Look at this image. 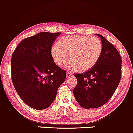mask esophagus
<instances>
[{"instance_id":"obj_1","label":"esophagus","mask_w":133,"mask_h":133,"mask_svg":"<svg viewBox=\"0 0 133 133\" xmlns=\"http://www.w3.org/2000/svg\"><path fill=\"white\" fill-rule=\"evenodd\" d=\"M72 74L71 72H68L66 73V77H68V78H69V77H71L72 76Z\"/></svg>"}]
</instances>
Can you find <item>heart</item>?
<instances>
[{"label":"heart","instance_id":"b5f03b06","mask_svg":"<svg viewBox=\"0 0 133 133\" xmlns=\"http://www.w3.org/2000/svg\"><path fill=\"white\" fill-rule=\"evenodd\" d=\"M103 45L99 39L86 36H69L51 47V53L59 66L65 64L71 57L66 69L84 72L94 66L99 59Z\"/></svg>","mask_w":133,"mask_h":133}]
</instances>
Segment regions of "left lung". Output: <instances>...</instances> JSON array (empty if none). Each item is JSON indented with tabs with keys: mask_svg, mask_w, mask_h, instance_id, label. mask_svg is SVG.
Instances as JSON below:
<instances>
[{
	"mask_svg": "<svg viewBox=\"0 0 133 133\" xmlns=\"http://www.w3.org/2000/svg\"><path fill=\"white\" fill-rule=\"evenodd\" d=\"M103 51L93 68L84 74H74L77 84L73 93L85 109L97 108L106 103L117 89L121 76V57L115 47L101 35Z\"/></svg>",
	"mask_w": 133,
	"mask_h": 133,
	"instance_id": "8db88e82",
	"label": "left lung"
}]
</instances>
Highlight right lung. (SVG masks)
Here are the masks:
<instances>
[{
  "label": "right lung",
  "instance_id": "obj_1",
  "mask_svg": "<svg viewBox=\"0 0 133 133\" xmlns=\"http://www.w3.org/2000/svg\"><path fill=\"white\" fill-rule=\"evenodd\" d=\"M61 33L42 32L21 41L11 59L12 83L30 108L44 109L53 103L66 72L56 64L51 50Z\"/></svg>",
  "mask_w": 133,
  "mask_h": 133
}]
</instances>
